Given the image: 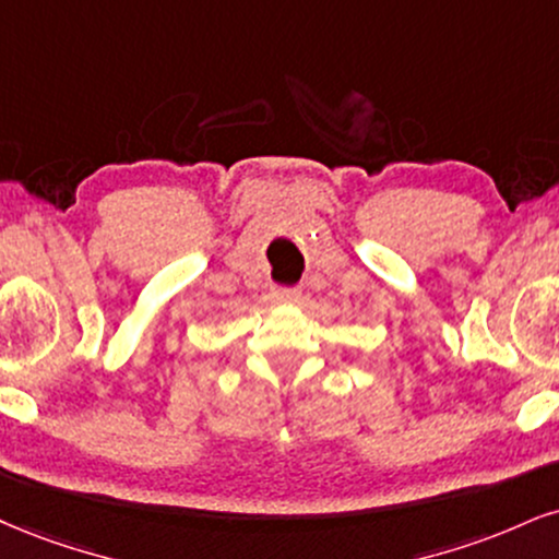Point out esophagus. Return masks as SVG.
Wrapping results in <instances>:
<instances>
[{"mask_svg":"<svg viewBox=\"0 0 559 559\" xmlns=\"http://www.w3.org/2000/svg\"><path fill=\"white\" fill-rule=\"evenodd\" d=\"M299 288L297 286H275L273 297L278 301H297L299 299Z\"/></svg>","mask_w":559,"mask_h":559,"instance_id":"1","label":"esophagus"}]
</instances>
